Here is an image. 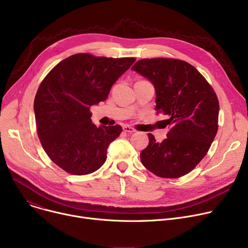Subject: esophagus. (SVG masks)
Wrapping results in <instances>:
<instances>
[{"mask_svg":"<svg viewBox=\"0 0 248 248\" xmlns=\"http://www.w3.org/2000/svg\"><path fill=\"white\" fill-rule=\"evenodd\" d=\"M123 129H124V131H125V133H129V134H133V133H135V131H136V129L134 127H131V126L126 125V124H124L123 126Z\"/></svg>","mask_w":248,"mask_h":248,"instance_id":"esophagus-1","label":"esophagus"}]
</instances>
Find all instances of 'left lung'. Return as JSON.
<instances>
[{"label":"left lung","mask_w":248,"mask_h":248,"mask_svg":"<svg viewBox=\"0 0 248 248\" xmlns=\"http://www.w3.org/2000/svg\"><path fill=\"white\" fill-rule=\"evenodd\" d=\"M155 90V110L167 115V139L148 134L140 153L146 170L166 178L192 170L208 152L217 133L219 104L213 89L191 64L174 59H143L131 68Z\"/></svg>","instance_id":"8db88e82"}]
</instances>
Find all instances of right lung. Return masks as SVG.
<instances>
[{"label":"right lung","mask_w":248,"mask_h":248,"mask_svg":"<svg viewBox=\"0 0 248 248\" xmlns=\"http://www.w3.org/2000/svg\"><path fill=\"white\" fill-rule=\"evenodd\" d=\"M135 62L77 54L44 78L34 102L37 131L45 152L61 169L84 175L105 163L122 126H95L90 108L107 100L112 85Z\"/></svg>","instance_id":"obj_1"}]
</instances>
